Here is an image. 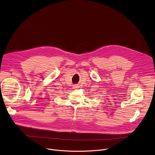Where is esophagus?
<instances>
[{
	"mask_svg": "<svg viewBox=\"0 0 155 155\" xmlns=\"http://www.w3.org/2000/svg\"><path fill=\"white\" fill-rule=\"evenodd\" d=\"M74 88L77 89V88H78V86L77 84H75V85H74Z\"/></svg>",
	"mask_w": 155,
	"mask_h": 155,
	"instance_id": "34e87169",
	"label": "esophagus"
}]
</instances>
